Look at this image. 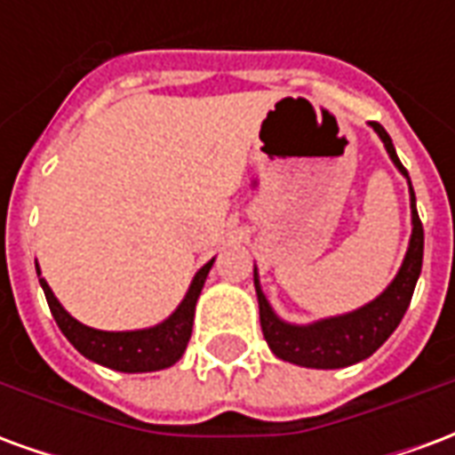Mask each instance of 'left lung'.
<instances>
[{
    "instance_id": "8db88e82",
    "label": "left lung",
    "mask_w": 455,
    "mask_h": 455,
    "mask_svg": "<svg viewBox=\"0 0 455 455\" xmlns=\"http://www.w3.org/2000/svg\"><path fill=\"white\" fill-rule=\"evenodd\" d=\"M371 126L378 131V136L385 143V148L390 153L392 163L407 175V170L397 158L392 139L387 131L382 129L378 121H371ZM411 238L407 256L402 263L400 273L392 280V285L382 292L378 299H372L371 305L355 309L351 315L324 319L309 326L285 324L275 316V312L267 305L263 290L258 285L256 275V295L258 309H260V329L266 336L270 351L275 353L283 361L297 363L305 368H346L353 363L368 358L380 348L382 343L390 339V334L397 329L402 316L407 312V307L414 295V285L421 273V258H424V228H421L419 214L414 207V189H411Z\"/></svg>"
}]
</instances>
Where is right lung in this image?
<instances>
[{
  "label": "right lung",
  "instance_id": "add662e5",
  "mask_svg": "<svg viewBox=\"0 0 455 455\" xmlns=\"http://www.w3.org/2000/svg\"><path fill=\"white\" fill-rule=\"evenodd\" d=\"M212 263L214 260H209L207 266L195 275L188 295L182 299V305L172 312V316L165 319L163 324L143 329V331H97V329L80 324L55 299L48 283L41 277V270L38 267L36 270H38V280H41L55 324L60 326L65 339L73 343L84 358L107 365L112 371L150 372L170 368L172 363L180 361V355L188 348L189 336H192V322H195V305H197V297L204 287Z\"/></svg>",
  "mask_w": 455,
  "mask_h": 455
}]
</instances>
